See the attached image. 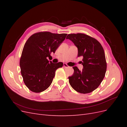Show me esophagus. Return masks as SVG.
Returning a JSON list of instances; mask_svg holds the SVG:
<instances>
[{"instance_id":"1","label":"esophagus","mask_w":127,"mask_h":127,"mask_svg":"<svg viewBox=\"0 0 127 127\" xmlns=\"http://www.w3.org/2000/svg\"><path fill=\"white\" fill-rule=\"evenodd\" d=\"M64 67L65 68H68L69 67V66H68V64H64Z\"/></svg>"}]
</instances>
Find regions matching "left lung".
<instances>
[{"instance_id": "left-lung-1", "label": "left lung", "mask_w": 127, "mask_h": 127, "mask_svg": "<svg viewBox=\"0 0 127 127\" xmlns=\"http://www.w3.org/2000/svg\"><path fill=\"white\" fill-rule=\"evenodd\" d=\"M66 39L77 47L78 57H83V70L73 67L74 72L68 77L69 82L78 93H90L96 89L104 78L107 67L104 51L97 40L85 34H69Z\"/></svg>"}]
</instances>
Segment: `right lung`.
<instances>
[{
  "label": "right lung",
  "mask_w": 127,
  "mask_h": 127,
  "mask_svg": "<svg viewBox=\"0 0 127 127\" xmlns=\"http://www.w3.org/2000/svg\"><path fill=\"white\" fill-rule=\"evenodd\" d=\"M67 35L40 32L33 34L26 41L20 65L24 83L30 91L40 93L50 86L56 70L62 67L63 63L53 64L47 58L55 53Z\"/></svg>",
  "instance_id": "1"
}]
</instances>
